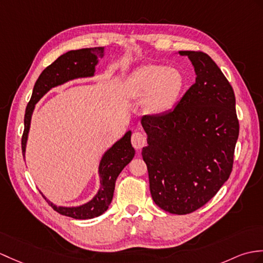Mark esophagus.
Here are the masks:
<instances>
[{
	"mask_svg": "<svg viewBox=\"0 0 263 263\" xmlns=\"http://www.w3.org/2000/svg\"><path fill=\"white\" fill-rule=\"evenodd\" d=\"M131 143L136 149H141L146 143V138L141 132H133L131 137Z\"/></svg>",
	"mask_w": 263,
	"mask_h": 263,
	"instance_id": "obj_1",
	"label": "esophagus"
}]
</instances>
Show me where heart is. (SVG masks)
<instances>
[{"instance_id": "heart-1", "label": "heart", "mask_w": 263, "mask_h": 263, "mask_svg": "<svg viewBox=\"0 0 263 263\" xmlns=\"http://www.w3.org/2000/svg\"><path fill=\"white\" fill-rule=\"evenodd\" d=\"M127 93L133 99H144L150 112L159 113L172 107L184 87V77L175 68L144 65L133 72L127 82Z\"/></svg>"}]
</instances>
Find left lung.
Here are the masks:
<instances>
[{"mask_svg":"<svg viewBox=\"0 0 263 263\" xmlns=\"http://www.w3.org/2000/svg\"><path fill=\"white\" fill-rule=\"evenodd\" d=\"M179 53L191 59L196 82L173 109L143 115L148 146L142 158L156 205L185 215L229 179L240 126L234 90L218 66L203 51Z\"/></svg>","mask_w":263,"mask_h":263,"instance_id":"8db88e82","label":"left lung"}]
</instances>
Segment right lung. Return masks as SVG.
Returning <instances> with one entry per match:
<instances>
[{
	"mask_svg": "<svg viewBox=\"0 0 263 263\" xmlns=\"http://www.w3.org/2000/svg\"><path fill=\"white\" fill-rule=\"evenodd\" d=\"M103 47L85 48L68 51L62 54L41 72L34 84L32 96L28 103L26 114H24V130L21 139L23 155L26 151L30 121H31L35 103L52 87L62 85L70 79L93 76L97 58L103 57ZM133 157L134 149L131 145V131H129L103 156L99 169L101 188L93 199L87 204L78 207L56 206L47 200L48 204L59 214L76 219H88L102 215L108 209V205L112 201L115 180L123 168L133 159Z\"/></svg>",
	"mask_w": 263,
	"mask_h": 263,
	"instance_id": "1",
	"label": "right lung"
}]
</instances>
